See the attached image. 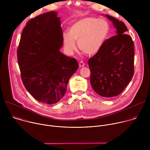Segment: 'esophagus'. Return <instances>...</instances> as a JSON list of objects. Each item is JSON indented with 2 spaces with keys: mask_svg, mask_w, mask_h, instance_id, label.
<instances>
[{
  "mask_svg": "<svg viewBox=\"0 0 150 150\" xmlns=\"http://www.w3.org/2000/svg\"><path fill=\"white\" fill-rule=\"evenodd\" d=\"M84 66H85V63L82 61H80L79 63V68L83 67Z\"/></svg>",
  "mask_w": 150,
  "mask_h": 150,
  "instance_id": "34e87169",
  "label": "esophagus"
}]
</instances>
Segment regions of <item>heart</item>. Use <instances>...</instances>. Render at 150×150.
I'll list each match as a JSON object with an SVG mask.
<instances>
[{"instance_id": "obj_1", "label": "heart", "mask_w": 150, "mask_h": 150, "mask_svg": "<svg viewBox=\"0 0 150 150\" xmlns=\"http://www.w3.org/2000/svg\"><path fill=\"white\" fill-rule=\"evenodd\" d=\"M109 31V24L104 19L94 17L82 18L72 24L68 34H63L64 47L71 53L76 49L75 42L78 41V48L82 52L94 55L103 46Z\"/></svg>"}]
</instances>
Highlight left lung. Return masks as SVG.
<instances>
[{
    "instance_id": "1",
    "label": "left lung",
    "mask_w": 150,
    "mask_h": 150,
    "mask_svg": "<svg viewBox=\"0 0 150 150\" xmlns=\"http://www.w3.org/2000/svg\"><path fill=\"white\" fill-rule=\"evenodd\" d=\"M114 24L117 35L107 39L95 55L89 59L90 82L98 95L112 98L119 95L134 74V43L125 34L127 27L122 21L105 15Z\"/></svg>"
}]
</instances>
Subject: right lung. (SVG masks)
Listing matches in <instances>:
<instances>
[{"instance_id": "add662e5", "label": "right lung", "mask_w": 150, "mask_h": 150, "mask_svg": "<svg viewBox=\"0 0 150 150\" xmlns=\"http://www.w3.org/2000/svg\"><path fill=\"white\" fill-rule=\"evenodd\" d=\"M63 42L60 18L53 11L28 21L21 34L17 50L21 79L29 93L42 103L59 101L78 68L75 58L59 51Z\"/></svg>"}]
</instances>
